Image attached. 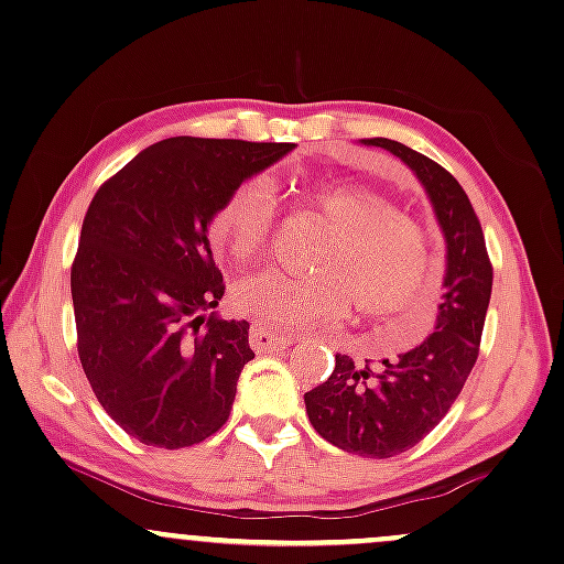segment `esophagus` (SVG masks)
Returning a JSON list of instances; mask_svg holds the SVG:
<instances>
[{
  "mask_svg": "<svg viewBox=\"0 0 564 564\" xmlns=\"http://www.w3.org/2000/svg\"><path fill=\"white\" fill-rule=\"evenodd\" d=\"M249 346L254 348V354H273L291 346V335L273 333L270 327L262 325H252L249 327Z\"/></svg>",
  "mask_w": 564,
  "mask_h": 564,
  "instance_id": "esophagus-1",
  "label": "esophagus"
}]
</instances>
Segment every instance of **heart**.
Masks as SVG:
<instances>
[{"label":"heart","instance_id":"b5f03b06","mask_svg":"<svg viewBox=\"0 0 564 564\" xmlns=\"http://www.w3.org/2000/svg\"><path fill=\"white\" fill-rule=\"evenodd\" d=\"M304 208L327 237L312 252L310 275L262 270L231 289V306L270 330H306L344 319H390L375 335L388 354L405 351L434 325L430 234L393 199L354 182H323L304 192ZM275 226V197L265 180L241 182L210 218L213 247L231 262L265 252Z\"/></svg>","mask_w":564,"mask_h":564}]
</instances>
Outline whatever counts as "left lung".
I'll return each mask as SVG.
<instances>
[{
    "label": "left lung",
    "instance_id": "obj_1",
    "mask_svg": "<svg viewBox=\"0 0 564 564\" xmlns=\"http://www.w3.org/2000/svg\"><path fill=\"white\" fill-rule=\"evenodd\" d=\"M384 148L413 171L445 237V278L434 330L382 367H354L335 354L333 375L304 393L306 416L319 437L361 458L411 451L442 422L479 356L491 296V265L471 199L451 171L388 138L361 140Z\"/></svg>",
    "mask_w": 564,
    "mask_h": 564
}]
</instances>
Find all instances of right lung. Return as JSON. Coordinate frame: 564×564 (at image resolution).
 Returning <instances> with one entry per match:
<instances>
[{
  "label": "right lung",
  "mask_w": 564,
  "mask_h": 564,
  "mask_svg": "<svg viewBox=\"0 0 564 564\" xmlns=\"http://www.w3.org/2000/svg\"><path fill=\"white\" fill-rule=\"evenodd\" d=\"M294 142L169 138L101 184L73 262L83 372L104 411L142 445H197L229 419L247 319H220L213 213Z\"/></svg>",
  "instance_id": "add662e5"
}]
</instances>
